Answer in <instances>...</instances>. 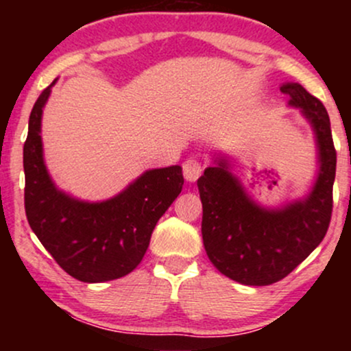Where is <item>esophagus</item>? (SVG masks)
Here are the masks:
<instances>
[{"label": "esophagus", "instance_id": "esophagus-1", "mask_svg": "<svg viewBox=\"0 0 351 351\" xmlns=\"http://www.w3.org/2000/svg\"><path fill=\"white\" fill-rule=\"evenodd\" d=\"M201 173H203V165H201L198 160L189 158L183 163V175L189 183H195V181L199 178Z\"/></svg>", "mask_w": 351, "mask_h": 351}]
</instances>
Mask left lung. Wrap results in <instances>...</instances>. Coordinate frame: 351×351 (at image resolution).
Returning <instances> with one entry per match:
<instances>
[{"label": "left lung", "instance_id": "obj_1", "mask_svg": "<svg viewBox=\"0 0 351 351\" xmlns=\"http://www.w3.org/2000/svg\"><path fill=\"white\" fill-rule=\"evenodd\" d=\"M280 90L315 136L318 168L307 195L276 208L264 206L231 171V158L221 153L198 180L201 232L209 261L244 285H271L289 276L322 243L332 216L337 152L327 110L300 84L284 82Z\"/></svg>", "mask_w": 351, "mask_h": 351}]
</instances>
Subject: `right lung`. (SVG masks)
Here are the masks:
<instances>
[{
    "instance_id": "obj_1",
    "label": "right lung",
    "mask_w": 351,
    "mask_h": 351,
    "mask_svg": "<svg viewBox=\"0 0 351 351\" xmlns=\"http://www.w3.org/2000/svg\"><path fill=\"white\" fill-rule=\"evenodd\" d=\"M58 80V79H56ZM52 80L36 100L23 150L27 223L46 251L74 279H120L142 263L153 229L183 188L180 165L143 171L119 195L84 201L56 186L44 162L41 120Z\"/></svg>"
}]
</instances>
